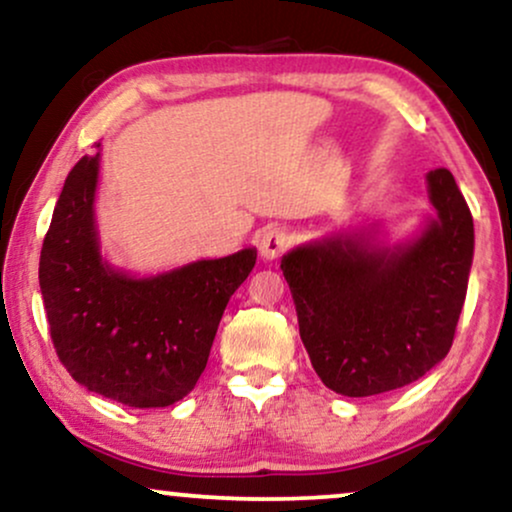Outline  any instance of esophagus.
Here are the masks:
<instances>
[{
    "label": "esophagus",
    "mask_w": 512,
    "mask_h": 512,
    "mask_svg": "<svg viewBox=\"0 0 512 512\" xmlns=\"http://www.w3.org/2000/svg\"><path fill=\"white\" fill-rule=\"evenodd\" d=\"M290 236L283 229H267L260 236V257L264 262H274L288 250Z\"/></svg>",
    "instance_id": "esophagus-1"
}]
</instances>
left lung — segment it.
<instances>
[{"instance_id":"1","label":"left lung","mask_w":512,"mask_h":512,"mask_svg":"<svg viewBox=\"0 0 512 512\" xmlns=\"http://www.w3.org/2000/svg\"><path fill=\"white\" fill-rule=\"evenodd\" d=\"M430 219L416 241L378 248L326 238L283 255L300 338L321 383L373 397L416 383L449 354L475 250V229L454 174H428Z\"/></svg>"}]
</instances>
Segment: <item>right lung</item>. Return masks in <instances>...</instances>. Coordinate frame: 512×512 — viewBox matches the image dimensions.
<instances>
[{
  "mask_svg": "<svg viewBox=\"0 0 512 512\" xmlns=\"http://www.w3.org/2000/svg\"><path fill=\"white\" fill-rule=\"evenodd\" d=\"M99 158L84 155L70 170L44 236L40 288L51 340L89 392L134 409L170 406L205 371L229 297L257 250L148 278L113 269L99 252L94 219Z\"/></svg>",
  "mask_w": 512,
  "mask_h": 512,
  "instance_id": "add662e5",
  "label": "right lung"
}]
</instances>
